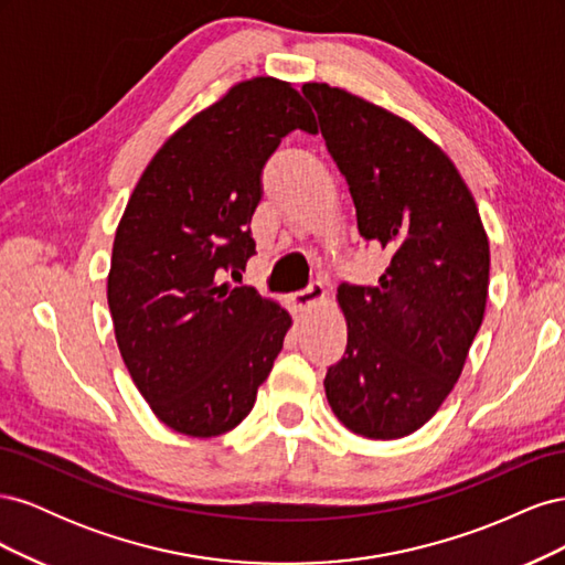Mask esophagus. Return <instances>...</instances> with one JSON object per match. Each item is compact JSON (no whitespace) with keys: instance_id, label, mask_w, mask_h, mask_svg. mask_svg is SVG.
<instances>
[{"instance_id":"esophagus-1","label":"esophagus","mask_w":565,"mask_h":565,"mask_svg":"<svg viewBox=\"0 0 565 565\" xmlns=\"http://www.w3.org/2000/svg\"><path fill=\"white\" fill-rule=\"evenodd\" d=\"M324 299H328V289H324L320 282H311L309 287L301 289V292L289 297V306H292V313L301 318L306 311H311L313 306L322 303Z\"/></svg>"}]
</instances>
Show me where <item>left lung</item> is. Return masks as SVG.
Returning <instances> with one entry per match:
<instances>
[{
    "label": "left lung",
    "mask_w": 565,
    "mask_h": 565,
    "mask_svg": "<svg viewBox=\"0 0 565 565\" xmlns=\"http://www.w3.org/2000/svg\"><path fill=\"white\" fill-rule=\"evenodd\" d=\"M303 94L358 231L391 254L377 287L337 289L349 341L324 396L349 431L403 438L436 415L467 363L486 313L488 233L455 162L415 125L324 82Z\"/></svg>",
    "instance_id": "8db88e82"
}]
</instances>
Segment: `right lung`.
<instances>
[{
    "mask_svg": "<svg viewBox=\"0 0 565 565\" xmlns=\"http://www.w3.org/2000/svg\"><path fill=\"white\" fill-rule=\"evenodd\" d=\"M292 129L318 131L292 84H233L162 143L117 224L108 273L117 349L152 413L179 434L235 429L292 328L278 301L224 282L256 249L262 169Z\"/></svg>",
    "mask_w": 565,
    "mask_h": 565,
    "instance_id": "obj_1",
    "label": "right lung"
}]
</instances>
